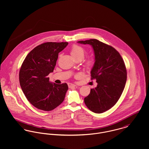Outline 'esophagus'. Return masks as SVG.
Instances as JSON below:
<instances>
[{
	"label": "esophagus",
	"instance_id": "esophagus-1",
	"mask_svg": "<svg viewBox=\"0 0 149 149\" xmlns=\"http://www.w3.org/2000/svg\"><path fill=\"white\" fill-rule=\"evenodd\" d=\"M68 86H69V88H72V87H75V86H76V85L73 84H72V83H70V84H69Z\"/></svg>",
	"mask_w": 149,
	"mask_h": 149
}]
</instances>
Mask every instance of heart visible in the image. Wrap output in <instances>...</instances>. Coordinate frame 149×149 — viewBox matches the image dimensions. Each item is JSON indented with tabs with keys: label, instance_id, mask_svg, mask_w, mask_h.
Masks as SVG:
<instances>
[{
	"label": "heart",
	"instance_id": "b5f03b06",
	"mask_svg": "<svg viewBox=\"0 0 149 149\" xmlns=\"http://www.w3.org/2000/svg\"><path fill=\"white\" fill-rule=\"evenodd\" d=\"M70 53L75 60H77L79 58L83 59L85 56V50L83 47L77 45H74L71 49ZM93 64V60L92 58H89L86 61L85 66L86 68H90L92 67ZM77 76H79V74H77Z\"/></svg>",
	"mask_w": 149,
	"mask_h": 149
}]
</instances>
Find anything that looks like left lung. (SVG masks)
<instances>
[{
    "mask_svg": "<svg viewBox=\"0 0 149 149\" xmlns=\"http://www.w3.org/2000/svg\"><path fill=\"white\" fill-rule=\"evenodd\" d=\"M77 43L91 45L95 54L91 74V79H95L97 85L91 89L89 95L84 98V103L92 112L103 113L117 103L124 90L127 80L125 64L115 49L97 40Z\"/></svg>",
    "mask_w": 149,
    "mask_h": 149,
    "instance_id": "1",
    "label": "left lung"
}]
</instances>
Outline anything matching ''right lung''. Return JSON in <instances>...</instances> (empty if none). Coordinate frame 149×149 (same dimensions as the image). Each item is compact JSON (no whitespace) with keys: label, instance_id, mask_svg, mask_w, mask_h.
Wrapping results in <instances>:
<instances>
[{"label":"right lung","instance_id":"right-lung-1","mask_svg":"<svg viewBox=\"0 0 149 149\" xmlns=\"http://www.w3.org/2000/svg\"><path fill=\"white\" fill-rule=\"evenodd\" d=\"M68 42L43 43L34 48L26 57L19 71V83L29 102L38 109L49 111L60 105L68 89L66 83L49 81L47 76L53 72L58 53Z\"/></svg>","mask_w":149,"mask_h":149}]
</instances>
